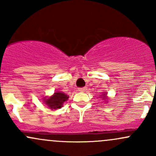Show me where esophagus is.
<instances>
[{"instance_id": "esophagus-1", "label": "esophagus", "mask_w": 156, "mask_h": 156, "mask_svg": "<svg viewBox=\"0 0 156 156\" xmlns=\"http://www.w3.org/2000/svg\"><path fill=\"white\" fill-rule=\"evenodd\" d=\"M87 90V87H80L78 88V90L81 91V92H85L86 90Z\"/></svg>"}]
</instances>
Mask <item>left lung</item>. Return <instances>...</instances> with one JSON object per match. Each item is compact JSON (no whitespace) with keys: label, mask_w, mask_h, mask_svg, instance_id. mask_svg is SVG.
Returning <instances> with one entry per match:
<instances>
[{"label":"left lung","mask_w":156,"mask_h":156,"mask_svg":"<svg viewBox=\"0 0 156 156\" xmlns=\"http://www.w3.org/2000/svg\"><path fill=\"white\" fill-rule=\"evenodd\" d=\"M101 97H102V98H104V99H105V97H106V94H103V96H101Z\"/></svg>","instance_id":"8db88e82"}]
</instances>
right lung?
Masks as SVG:
<instances>
[{"label":"right lung","instance_id":"1","mask_svg":"<svg viewBox=\"0 0 156 156\" xmlns=\"http://www.w3.org/2000/svg\"><path fill=\"white\" fill-rule=\"evenodd\" d=\"M69 97L63 93L56 92L52 97L48 99H45L44 102L48 107L51 109H57L62 107V105L65 101L68 100Z\"/></svg>","mask_w":156,"mask_h":156}]
</instances>
